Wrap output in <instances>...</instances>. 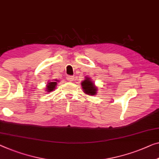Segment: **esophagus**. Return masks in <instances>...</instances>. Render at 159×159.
<instances>
[{
	"label": "esophagus",
	"mask_w": 159,
	"mask_h": 159,
	"mask_svg": "<svg viewBox=\"0 0 159 159\" xmlns=\"http://www.w3.org/2000/svg\"><path fill=\"white\" fill-rule=\"evenodd\" d=\"M73 79H74V77L72 76V75H68V76L66 77V79H67V80H68V81H70V82L73 81Z\"/></svg>",
	"instance_id": "obj_1"
}]
</instances>
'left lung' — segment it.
<instances>
[{
	"label": "left lung",
	"instance_id": "1",
	"mask_svg": "<svg viewBox=\"0 0 159 159\" xmlns=\"http://www.w3.org/2000/svg\"><path fill=\"white\" fill-rule=\"evenodd\" d=\"M81 86L84 93L89 95V96H93V95H96L97 93L96 92L98 89L91 81L90 78L86 77V79L83 80L81 83Z\"/></svg>",
	"mask_w": 159,
	"mask_h": 159
}]
</instances>
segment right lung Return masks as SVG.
<instances>
[{"mask_svg": "<svg viewBox=\"0 0 159 159\" xmlns=\"http://www.w3.org/2000/svg\"><path fill=\"white\" fill-rule=\"evenodd\" d=\"M57 85L56 82H49L46 86V91L47 92H51L55 89L56 86Z\"/></svg>", "mask_w": 159, "mask_h": 159, "instance_id": "right-lung-1", "label": "right lung"}]
</instances>
